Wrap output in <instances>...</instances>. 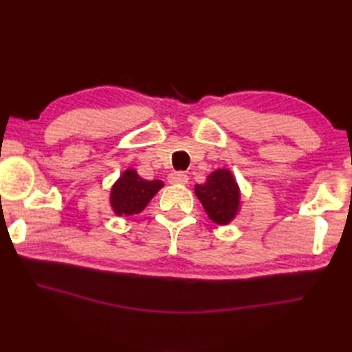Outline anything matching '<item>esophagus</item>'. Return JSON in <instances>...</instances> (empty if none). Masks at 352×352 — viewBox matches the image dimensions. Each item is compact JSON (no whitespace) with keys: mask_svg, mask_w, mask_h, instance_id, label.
I'll list each match as a JSON object with an SVG mask.
<instances>
[{"mask_svg":"<svg viewBox=\"0 0 352 352\" xmlns=\"http://www.w3.org/2000/svg\"><path fill=\"white\" fill-rule=\"evenodd\" d=\"M168 182L170 184H188L189 177L184 174V172H172L168 177Z\"/></svg>","mask_w":352,"mask_h":352,"instance_id":"esophagus-1","label":"esophagus"}]
</instances>
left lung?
<instances>
[{"mask_svg":"<svg viewBox=\"0 0 352 352\" xmlns=\"http://www.w3.org/2000/svg\"><path fill=\"white\" fill-rule=\"evenodd\" d=\"M195 195L203 204L208 219L228 226L241 210V189L231 170H213L203 184H195Z\"/></svg>","mask_w":352,"mask_h":352,"instance_id":"obj_1","label":"left lung"}]
</instances>
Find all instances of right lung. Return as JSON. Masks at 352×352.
Masks as SVG:
<instances>
[{"instance_id":"right-lung-1","label":"right lung","mask_w":352,"mask_h":352,"mask_svg":"<svg viewBox=\"0 0 352 352\" xmlns=\"http://www.w3.org/2000/svg\"><path fill=\"white\" fill-rule=\"evenodd\" d=\"M162 180H145L136 169H126L110 189V207L116 216L139 214L163 188Z\"/></svg>"}]
</instances>
